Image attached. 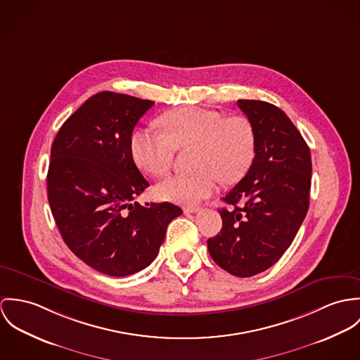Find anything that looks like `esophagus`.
<instances>
[{"mask_svg":"<svg viewBox=\"0 0 360 360\" xmlns=\"http://www.w3.org/2000/svg\"><path fill=\"white\" fill-rule=\"evenodd\" d=\"M199 210V207H186L184 211H185L186 214H193V212H198Z\"/></svg>","mask_w":360,"mask_h":360,"instance_id":"obj_1","label":"esophagus"}]
</instances>
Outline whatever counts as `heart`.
Masks as SVG:
<instances>
[{
  "mask_svg": "<svg viewBox=\"0 0 360 360\" xmlns=\"http://www.w3.org/2000/svg\"><path fill=\"white\" fill-rule=\"evenodd\" d=\"M164 134L138 128L129 139L135 164L159 176L174 161L176 149L196 145L193 174L169 175L159 182L158 196L184 205H193L211 196L219 181L235 184L250 169L255 158V131L244 116L225 117L221 112L186 106L162 115Z\"/></svg>",
  "mask_w": 360,
  "mask_h": 360,
  "instance_id": "heart-1",
  "label": "heart"
}]
</instances>
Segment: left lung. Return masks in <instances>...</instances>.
Segmentation results:
<instances>
[{
  "mask_svg": "<svg viewBox=\"0 0 360 360\" xmlns=\"http://www.w3.org/2000/svg\"><path fill=\"white\" fill-rule=\"evenodd\" d=\"M255 131V158L222 200L221 232L207 240L211 258L233 276L250 278L275 265L295 238L309 207L311 152L278 106L239 99Z\"/></svg>",
  "mask_w": 360,
  "mask_h": 360,
  "instance_id": "obj_1",
  "label": "left lung"
}]
</instances>
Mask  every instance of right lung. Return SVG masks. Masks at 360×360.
<instances>
[{"mask_svg": "<svg viewBox=\"0 0 360 360\" xmlns=\"http://www.w3.org/2000/svg\"><path fill=\"white\" fill-rule=\"evenodd\" d=\"M152 101L99 92L63 122L51 148L48 201L66 245L95 271L122 278L149 266L168 224L182 210L168 201L132 202L149 182L129 139Z\"/></svg>", "mask_w": 360, "mask_h": 360, "instance_id": "right-lung-1", "label": "right lung"}]
</instances>
